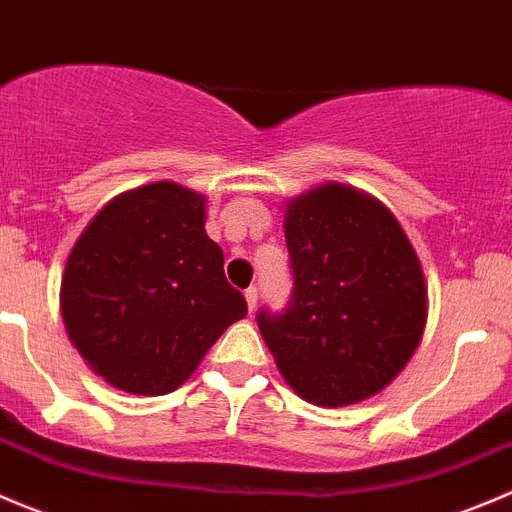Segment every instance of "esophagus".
<instances>
[{"label": "esophagus", "instance_id": "1", "mask_svg": "<svg viewBox=\"0 0 512 512\" xmlns=\"http://www.w3.org/2000/svg\"><path fill=\"white\" fill-rule=\"evenodd\" d=\"M244 296H246V306H249V311H254V308H256V301H258V291H256V286L246 288Z\"/></svg>", "mask_w": 512, "mask_h": 512}]
</instances>
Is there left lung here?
Segmentation results:
<instances>
[{
    "instance_id": "left-lung-1",
    "label": "left lung",
    "mask_w": 512,
    "mask_h": 512,
    "mask_svg": "<svg viewBox=\"0 0 512 512\" xmlns=\"http://www.w3.org/2000/svg\"><path fill=\"white\" fill-rule=\"evenodd\" d=\"M293 298L258 328L288 386L313 406L381 393L406 368L428 321L416 249L383 201L326 181L286 201Z\"/></svg>"
}]
</instances>
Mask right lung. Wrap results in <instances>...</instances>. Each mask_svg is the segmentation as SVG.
<instances>
[{
	"mask_svg": "<svg viewBox=\"0 0 512 512\" xmlns=\"http://www.w3.org/2000/svg\"><path fill=\"white\" fill-rule=\"evenodd\" d=\"M204 224V194L154 181L106 201L69 251L64 328L109 386L134 396L176 391L249 311Z\"/></svg>",
	"mask_w": 512,
	"mask_h": 512,
	"instance_id": "add662e5",
	"label": "right lung"
}]
</instances>
